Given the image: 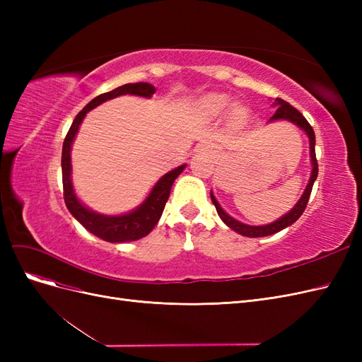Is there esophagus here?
<instances>
[{
    "instance_id": "1",
    "label": "esophagus",
    "mask_w": 362,
    "mask_h": 362,
    "mask_svg": "<svg viewBox=\"0 0 362 362\" xmlns=\"http://www.w3.org/2000/svg\"><path fill=\"white\" fill-rule=\"evenodd\" d=\"M205 148H208V146H205ZM205 148H204V149H205Z\"/></svg>"
}]
</instances>
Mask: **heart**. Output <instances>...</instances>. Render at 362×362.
Wrapping results in <instances>:
<instances>
[{
    "label": "heart",
    "instance_id": "obj_1",
    "mask_svg": "<svg viewBox=\"0 0 362 362\" xmlns=\"http://www.w3.org/2000/svg\"><path fill=\"white\" fill-rule=\"evenodd\" d=\"M229 105V98L226 95H221V93H214V95H208L199 101V108L201 112L206 116H221L223 115V112L226 110V107ZM233 119L240 120L243 119L245 116V110L240 107H234L231 112Z\"/></svg>",
    "mask_w": 362,
    "mask_h": 362
}]
</instances>
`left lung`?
<instances>
[{
    "mask_svg": "<svg viewBox=\"0 0 362 362\" xmlns=\"http://www.w3.org/2000/svg\"><path fill=\"white\" fill-rule=\"evenodd\" d=\"M273 105H276V113L270 117V120H279V119L288 120V122H293L294 125H298L300 129H303L305 133H306V136H308L313 170H311L310 181H308V184H306L305 192L302 194V198L298 201V204H296L287 214H284L281 218H278V221L272 222L269 225H262V226H252V225H246V223H242V222L235 221L234 217H231V216L226 214L223 211V208L218 205V202L216 201L213 192L210 193L211 194V201H213L216 210H217V214L225 222V225H228L229 228L234 229L235 233L242 234L245 237H252V238L266 237V235H272V234H275V233H279V231H282L284 228H287V226L293 225L296 221H298V218L302 216V213L305 211L306 204H308V201H310V194H311V190H313V185H314V181L317 178V173H319V164H317V158H315V134H314V129L310 125L308 120H306L302 116V113L299 110H296L293 105H290L287 101L281 100V98H276L275 103H273Z\"/></svg>",
    "mask_w": 362,
    "mask_h": 362,
    "instance_id": "8db88e82",
    "label": "left lung"
}]
</instances>
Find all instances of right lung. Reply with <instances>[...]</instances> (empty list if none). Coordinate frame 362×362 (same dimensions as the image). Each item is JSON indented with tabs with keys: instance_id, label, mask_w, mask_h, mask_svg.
Listing matches in <instances>:
<instances>
[{
	"instance_id": "obj_1",
	"label": "right lung",
	"mask_w": 362,
	"mask_h": 362,
	"mask_svg": "<svg viewBox=\"0 0 362 362\" xmlns=\"http://www.w3.org/2000/svg\"><path fill=\"white\" fill-rule=\"evenodd\" d=\"M154 93H156V87L149 83H129V84L116 87V89L112 92L96 96L95 100H92L78 115H76L63 141L62 178H63L64 204H66L71 214L87 229V231L105 240V242H110V243L134 242V240L148 235L160 221L164 205H166L169 199L172 184L178 178V175L185 169V164L168 172L166 175H163V177L156 182L154 187H152L151 193L148 194V198L144 201V204H140L136 210L129 211L127 214H120V216H104L100 213H95L89 210L86 205H83L74 192L72 180H71L72 141L76 133H78V128L83 122L84 116L87 115V112H90L92 108L98 107L108 100H113V98L120 95H137V96L151 98Z\"/></svg>"
}]
</instances>
